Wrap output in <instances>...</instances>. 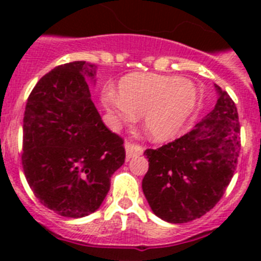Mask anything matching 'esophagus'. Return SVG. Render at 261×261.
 I'll return each instance as SVG.
<instances>
[{
    "label": "esophagus",
    "mask_w": 261,
    "mask_h": 261,
    "mask_svg": "<svg viewBox=\"0 0 261 261\" xmlns=\"http://www.w3.org/2000/svg\"><path fill=\"white\" fill-rule=\"evenodd\" d=\"M125 151H126V159L135 158L137 155H141L144 153V147L140 146L138 144H135V142L126 141L125 142Z\"/></svg>",
    "instance_id": "34e87169"
}]
</instances>
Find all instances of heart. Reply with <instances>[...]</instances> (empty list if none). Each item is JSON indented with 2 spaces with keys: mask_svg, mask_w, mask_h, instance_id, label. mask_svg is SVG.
<instances>
[{
  "mask_svg": "<svg viewBox=\"0 0 261 261\" xmlns=\"http://www.w3.org/2000/svg\"><path fill=\"white\" fill-rule=\"evenodd\" d=\"M103 105L115 119L129 123L144 115V126L153 140H167L193 114L199 94L181 77L133 73L119 82V95L106 90Z\"/></svg>",
  "mask_w": 261,
  "mask_h": 261,
  "instance_id": "b5f03b06",
  "label": "heart"
}]
</instances>
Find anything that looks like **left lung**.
Instances as JSON below:
<instances>
[{
  "label": "left lung",
  "instance_id": "obj_1",
  "mask_svg": "<svg viewBox=\"0 0 261 261\" xmlns=\"http://www.w3.org/2000/svg\"><path fill=\"white\" fill-rule=\"evenodd\" d=\"M216 89V106L191 132L144 153L149 170L142 191L154 214L170 223L190 222L213 209L238 165V111L229 94Z\"/></svg>",
  "mask_w": 261,
  "mask_h": 261
}]
</instances>
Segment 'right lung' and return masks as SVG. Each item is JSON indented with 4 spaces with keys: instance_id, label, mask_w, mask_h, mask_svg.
<instances>
[{
    "instance_id": "right-lung-1",
    "label": "right lung",
    "mask_w": 261,
    "mask_h": 261,
    "mask_svg": "<svg viewBox=\"0 0 261 261\" xmlns=\"http://www.w3.org/2000/svg\"><path fill=\"white\" fill-rule=\"evenodd\" d=\"M94 65L74 61L41 77L23 117L22 166L41 204L60 216L94 213L111 176L125 161L124 140L112 133L91 100Z\"/></svg>"
}]
</instances>
